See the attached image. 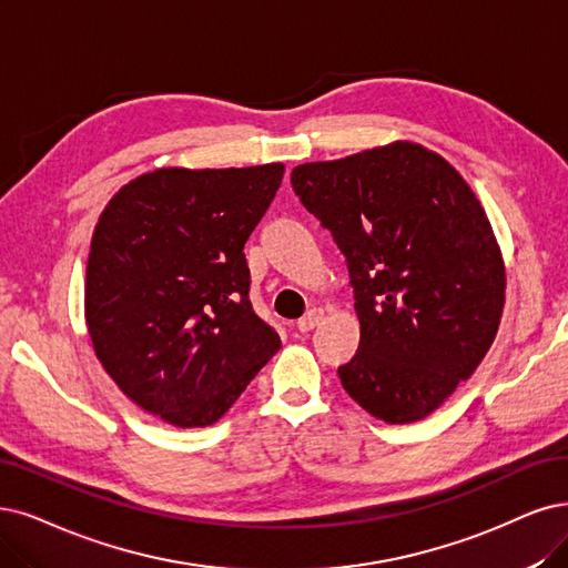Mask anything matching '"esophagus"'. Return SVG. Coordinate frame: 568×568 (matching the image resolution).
I'll return each instance as SVG.
<instances>
[{
	"label": "esophagus",
	"instance_id": "34e87169",
	"mask_svg": "<svg viewBox=\"0 0 568 568\" xmlns=\"http://www.w3.org/2000/svg\"><path fill=\"white\" fill-rule=\"evenodd\" d=\"M321 321H323V311L321 308H311L304 318L297 321V327H300V332H311Z\"/></svg>",
	"mask_w": 568,
	"mask_h": 568
}]
</instances>
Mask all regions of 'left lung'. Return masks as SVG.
I'll use <instances>...</instances> for the list:
<instances>
[{
    "mask_svg": "<svg viewBox=\"0 0 568 568\" xmlns=\"http://www.w3.org/2000/svg\"><path fill=\"white\" fill-rule=\"evenodd\" d=\"M292 189L348 264L361 346L344 390L386 424L433 414L491 348L506 264L456 168L414 142L297 165Z\"/></svg>",
    "mask_w": 568,
    "mask_h": 568,
    "instance_id": "1",
    "label": "left lung"
}]
</instances>
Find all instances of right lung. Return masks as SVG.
<instances>
[{"mask_svg": "<svg viewBox=\"0 0 568 568\" xmlns=\"http://www.w3.org/2000/svg\"><path fill=\"white\" fill-rule=\"evenodd\" d=\"M283 173L159 168L102 210L83 290L91 342L114 384L165 424L220 422L281 348L247 300L243 247Z\"/></svg>", "mask_w": 568, "mask_h": 568, "instance_id": "right-lung-1", "label": "right lung"}]
</instances>
